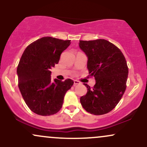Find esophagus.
I'll list each match as a JSON object with an SVG mask.
<instances>
[{"label":"esophagus","mask_w":147,"mask_h":147,"mask_svg":"<svg viewBox=\"0 0 147 147\" xmlns=\"http://www.w3.org/2000/svg\"><path fill=\"white\" fill-rule=\"evenodd\" d=\"M78 84H80V82L77 80H74V85H78Z\"/></svg>","instance_id":"obj_1"}]
</instances>
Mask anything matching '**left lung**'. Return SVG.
Here are the masks:
<instances>
[{
    "mask_svg": "<svg viewBox=\"0 0 147 147\" xmlns=\"http://www.w3.org/2000/svg\"><path fill=\"white\" fill-rule=\"evenodd\" d=\"M79 48L88 57L87 68L95 84L80 98L87 112L99 115L110 112L117 106L126 88L129 69L121 50L105 39L79 41Z\"/></svg>",
    "mask_w": 147,
    "mask_h": 147,
    "instance_id": "1",
    "label": "left lung"
}]
</instances>
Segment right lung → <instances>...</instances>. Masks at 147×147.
<instances>
[{"label":"right lung","mask_w":147,"mask_h":147,"mask_svg":"<svg viewBox=\"0 0 147 147\" xmlns=\"http://www.w3.org/2000/svg\"><path fill=\"white\" fill-rule=\"evenodd\" d=\"M70 40L42 37L25 48L17 68L18 88L25 102L32 112L47 116L59 112L65 94L74 82L51 79L50 69L59 63L61 54Z\"/></svg>","instance_id":"add662e5"}]
</instances>
